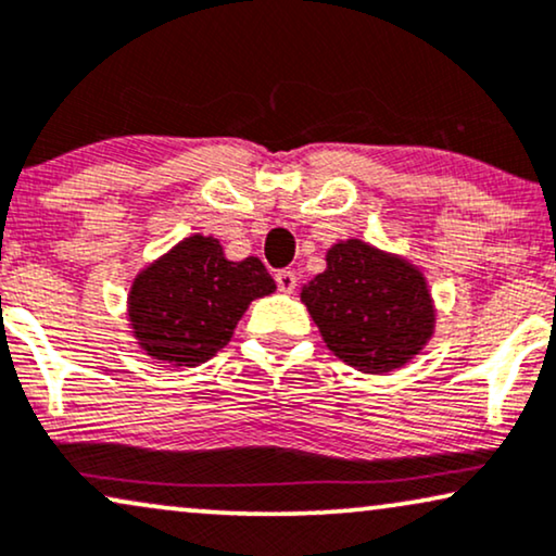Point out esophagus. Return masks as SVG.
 Here are the masks:
<instances>
[{
	"mask_svg": "<svg viewBox=\"0 0 556 556\" xmlns=\"http://www.w3.org/2000/svg\"><path fill=\"white\" fill-rule=\"evenodd\" d=\"M274 279H277V287L282 292H292L294 287H298V277H294V271H290V269H279L277 274H274Z\"/></svg>",
	"mask_w": 556,
	"mask_h": 556,
	"instance_id": "34e87169",
	"label": "esophagus"
}]
</instances>
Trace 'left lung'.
Here are the masks:
<instances>
[{
    "label": "left lung",
    "instance_id": "left-lung-1",
    "mask_svg": "<svg viewBox=\"0 0 556 556\" xmlns=\"http://www.w3.org/2000/svg\"><path fill=\"white\" fill-rule=\"evenodd\" d=\"M326 264L300 300L339 359L382 375L420 354L433 336L435 311L418 266L359 238L330 245Z\"/></svg>",
    "mask_w": 556,
    "mask_h": 556
}]
</instances>
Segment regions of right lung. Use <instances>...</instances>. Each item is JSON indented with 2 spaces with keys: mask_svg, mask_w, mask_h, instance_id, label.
I'll return each mask as SVG.
<instances>
[{
  "mask_svg": "<svg viewBox=\"0 0 556 556\" xmlns=\"http://www.w3.org/2000/svg\"><path fill=\"white\" fill-rule=\"evenodd\" d=\"M274 290L256 256L230 262L217 238L189 236L132 279V336L151 359L197 367L226 346L245 307Z\"/></svg>",
  "mask_w": 556,
  "mask_h": 556,
  "instance_id": "add662e5",
  "label": "right lung"
}]
</instances>
